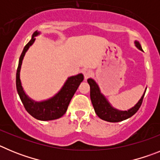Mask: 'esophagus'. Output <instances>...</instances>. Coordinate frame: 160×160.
<instances>
[{
  "label": "esophagus",
  "instance_id": "esophagus-1",
  "mask_svg": "<svg viewBox=\"0 0 160 160\" xmlns=\"http://www.w3.org/2000/svg\"><path fill=\"white\" fill-rule=\"evenodd\" d=\"M83 75H84V78L86 79L88 78L89 77L92 75V71L90 70H83Z\"/></svg>",
  "mask_w": 160,
  "mask_h": 160
}]
</instances>
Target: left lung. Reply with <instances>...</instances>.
Here are the masks:
<instances>
[{
  "label": "left lung",
  "instance_id": "obj_1",
  "mask_svg": "<svg viewBox=\"0 0 160 160\" xmlns=\"http://www.w3.org/2000/svg\"><path fill=\"white\" fill-rule=\"evenodd\" d=\"M135 46L138 49H139L142 51V47H141L139 42L135 41ZM87 82H88L89 85H90V99H91V102L93 104V107H94L96 114L101 119L111 122H121V121H123V120L127 119V118L134 115L138 111L141 105H142L144 94H145V92H146V90H145L143 95L141 97L139 101L136 103V105L135 107H133L132 108H131L128 111H118L117 109L114 108L110 104V102L107 101L105 96L100 92L99 87H98V84L95 82L94 80H93L92 78H89Z\"/></svg>",
  "mask_w": 160,
  "mask_h": 160
}]
</instances>
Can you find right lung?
Here are the masks:
<instances>
[{
	"label": "right lung",
	"mask_w": 160,
	"mask_h": 160,
	"mask_svg": "<svg viewBox=\"0 0 160 160\" xmlns=\"http://www.w3.org/2000/svg\"><path fill=\"white\" fill-rule=\"evenodd\" d=\"M40 32L35 31L32 35V38L24 47L21 57L19 58V63L17 70L16 74V87L19 97L23 103L25 110L33 118L42 121H48L61 118L66 112L68 106L73 98V94L78 88L79 85L83 81V74L79 73L78 75L68 78L64 86L56 95L49 99L42 102H35L29 98L22 88L21 79H20V71L25 53L32 45L35 41V37L38 36Z\"/></svg>",
	"instance_id": "1"
}]
</instances>
